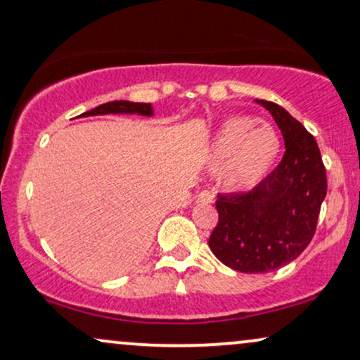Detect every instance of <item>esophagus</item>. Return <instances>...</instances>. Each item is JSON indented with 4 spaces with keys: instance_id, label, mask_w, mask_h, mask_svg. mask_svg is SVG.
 <instances>
[{
    "instance_id": "obj_1",
    "label": "esophagus",
    "mask_w": 360,
    "mask_h": 360,
    "mask_svg": "<svg viewBox=\"0 0 360 360\" xmlns=\"http://www.w3.org/2000/svg\"><path fill=\"white\" fill-rule=\"evenodd\" d=\"M198 201L199 202H214V194L211 191H201V193L198 194Z\"/></svg>"
}]
</instances>
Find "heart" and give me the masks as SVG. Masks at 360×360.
Returning <instances> with one entry per match:
<instances>
[{"label": "heart", "mask_w": 360, "mask_h": 360, "mask_svg": "<svg viewBox=\"0 0 360 360\" xmlns=\"http://www.w3.org/2000/svg\"><path fill=\"white\" fill-rule=\"evenodd\" d=\"M281 138L267 122L251 116H234L214 134L209 161L219 167L222 181L234 189L254 186L274 165Z\"/></svg>", "instance_id": "obj_1"}]
</instances>
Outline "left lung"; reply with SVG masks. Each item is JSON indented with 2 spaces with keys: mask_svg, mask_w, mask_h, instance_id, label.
Instances as JSON below:
<instances>
[{
  "mask_svg": "<svg viewBox=\"0 0 360 360\" xmlns=\"http://www.w3.org/2000/svg\"><path fill=\"white\" fill-rule=\"evenodd\" d=\"M285 153L248 193L217 194L219 221L209 236L214 256L231 269L261 274L285 266L307 248L327 193L326 167L314 136L279 104L264 101Z\"/></svg>",
  "mask_w": 360,
  "mask_h": 360,
  "instance_id": "left-lung-1",
  "label": "left lung"
}]
</instances>
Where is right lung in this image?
<instances>
[{
	"mask_svg": "<svg viewBox=\"0 0 360 360\" xmlns=\"http://www.w3.org/2000/svg\"><path fill=\"white\" fill-rule=\"evenodd\" d=\"M98 115H141L153 116V106L149 103H131V101H111L101 106L83 112L81 116H98Z\"/></svg>",
	"mask_w": 360,
	"mask_h": 360,
	"instance_id": "right-lung-1",
	"label": "right lung"
}]
</instances>
